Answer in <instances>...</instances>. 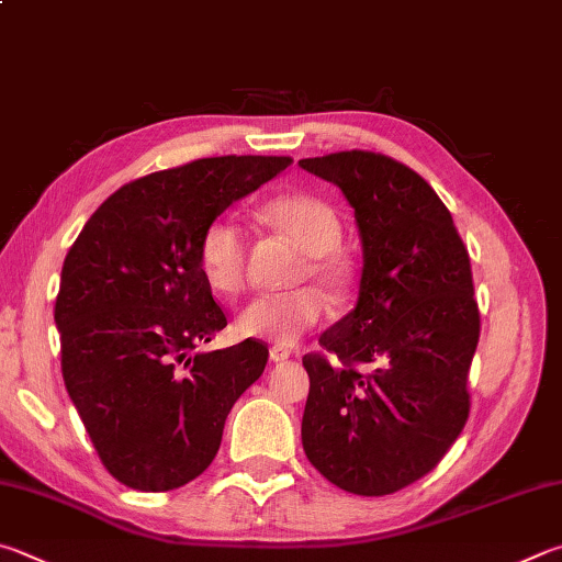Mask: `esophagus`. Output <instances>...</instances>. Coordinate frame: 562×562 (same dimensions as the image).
<instances>
[{"label":"esophagus","instance_id":"1","mask_svg":"<svg viewBox=\"0 0 562 562\" xmlns=\"http://www.w3.org/2000/svg\"><path fill=\"white\" fill-rule=\"evenodd\" d=\"M270 359H272L274 363L288 361V359H290V351L284 349V346H272V349H270Z\"/></svg>","mask_w":562,"mask_h":562}]
</instances>
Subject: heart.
<instances>
[{
  "label": "heart",
  "mask_w": 562,
  "mask_h": 562,
  "mask_svg": "<svg viewBox=\"0 0 562 562\" xmlns=\"http://www.w3.org/2000/svg\"><path fill=\"white\" fill-rule=\"evenodd\" d=\"M262 216L274 231L307 252L297 280L322 282L334 294H344L353 282V262L339 248L341 216L329 201L307 191L274 196L262 206ZM199 270L209 288L233 297L246 288L248 238L233 216H216L201 233ZM329 302L316 284L290 292L258 294L240 310L236 329L243 336L290 346L319 324Z\"/></svg>",
  "instance_id": "1"
}]
</instances>
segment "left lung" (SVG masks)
I'll return each instance as SVG.
<instances>
[{"label":"left lung","mask_w":562,"mask_h":562,"mask_svg":"<svg viewBox=\"0 0 562 562\" xmlns=\"http://www.w3.org/2000/svg\"><path fill=\"white\" fill-rule=\"evenodd\" d=\"M300 165L341 189L363 243L356 310L302 359V445L344 492L385 496L432 472L467 425L472 265L452 213L403 161L351 149Z\"/></svg>","instance_id":"left-lung-1"}]
</instances>
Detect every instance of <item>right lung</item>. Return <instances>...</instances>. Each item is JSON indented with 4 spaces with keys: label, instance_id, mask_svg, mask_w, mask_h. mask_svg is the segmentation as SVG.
<instances>
[{
    "label": "right lung",
    "instance_id": "obj_1",
    "mask_svg": "<svg viewBox=\"0 0 562 562\" xmlns=\"http://www.w3.org/2000/svg\"><path fill=\"white\" fill-rule=\"evenodd\" d=\"M292 165L206 157L120 187L70 246L54 319L60 371L100 462L137 492H169L216 457L233 403L268 346L201 353L226 326L199 270L203 228Z\"/></svg>",
    "mask_w": 562,
    "mask_h": 562
}]
</instances>
